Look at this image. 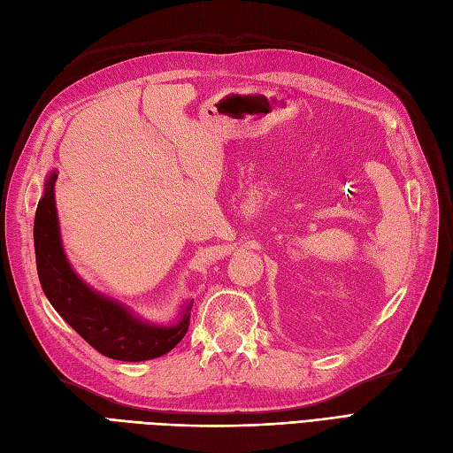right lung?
<instances>
[{
  "label": "right lung",
  "mask_w": 453,
  "mask_h": 453,
  "mask_svg": "<svg viewBox=\"0 0 453 453\" xmlns=\"http://www.w3.org/2000/svg\"><path fill=\"white\" fill-rule=\"evenodd\" d=\"M55 181L57 170H51L45 178L34 219L38 277L51 306L103 356L122 362H143L168 354L188 333L193 304L185 303L170 323H155L89 287L66 258L55 206Z\"/></svg>",
  "instance_id": "right-lung-1"
}]
</instances>
